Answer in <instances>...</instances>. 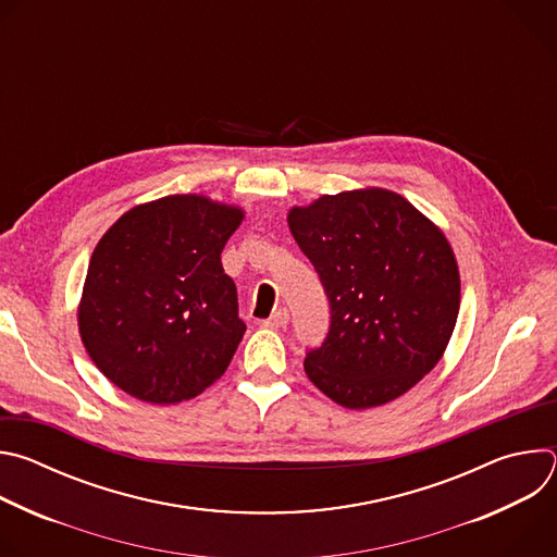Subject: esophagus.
<instances>
[{
	"instance_id": "1",
	"label": "esophagus",
	"mask_w": 557,
	"mask_h": 557,
	"mask_svg": "<svg viewBox=\"0 0 557 557\" xmlns=\"http://www.w3.org/2000/svg\"><path fill=\"white\" fill-rule=\"evenodd\" d=\"M288 320H290V314H288V310L286 308H277L271 317H269V320H264L262 322V326L264 329H284L286 324H288Z\"/></svg>"
}]
</instances>
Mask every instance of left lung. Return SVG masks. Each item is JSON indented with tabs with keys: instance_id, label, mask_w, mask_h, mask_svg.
Returning <instances> with one entry per match:
<instances>
[{
	"instance_id": "left-lung-1",
	"label": "left lung",
	"mask_w": 557,
	"mask_h": 557,
	"mask_svg": "<svg viewBox=\"0 0 557 557\" xmlns=\"http://www.w3.org/2000/svg\"><path fill=\"white\" fill-rule=\"evenodd\" d=\"M288 226L331 306L308 379L344 408L383 406L441 359L458 317L460 277L445 235L385 189L322 196Z\"/></svg>"
}]
</instances>
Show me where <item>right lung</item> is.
<instances>
[{
	"mask_svg": "<svg viewBox=\"0 0 557 557\" xmlns=\"http://www.w3.org/2000/svg\"><path fill=\"white\" fill-rule=\"evenodd\" d=\"M243 215L202 196H168L129 209L101 237L78 331L123 392L172 406L224 374L247 324L220 253Z\"/></svg>",
	"mask_w": 557,
	"mask_h": 557,
	"instance_id": "1",
	"label": "right lung"
}]
</instances>
